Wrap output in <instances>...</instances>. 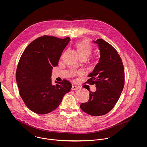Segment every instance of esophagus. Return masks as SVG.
Masks as SVG:
<instances>
[{
    "mask_svg": "<svg viewBox=\"0 0 147 147\" xmlns=\"http://www.w3.org/2000/svg\"><path fill=\"white\" fill-rule=\"evenodd\" d=\"M79 86H76V85H73L72 86V90H77V89H79Z\"/></svg>",
    "mask_w": 147,
    "mask_h": 147,
    "instance_id": "esophagus-1",
    "label": "esophagus"
}]
</instances>
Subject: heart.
I'll return each mask as SVG.
<instances>
[{
	"label": "heart",
	"mask_w": 147,
	"mask_h": 147,
	"mask_svg": "<svg viewBox=\"0 0 147 147\" xmlns=\"http://www.w3.org/2000/svg\"><path fill=\"white\" fill-rule=\"evenodd\" d=\"M77 50L82 58L88 57L92 53V47L90 42L88 40H84L77 42L76 44Z\"/></svg>",
	"instance_id": "heart-1"
}]
</instances>
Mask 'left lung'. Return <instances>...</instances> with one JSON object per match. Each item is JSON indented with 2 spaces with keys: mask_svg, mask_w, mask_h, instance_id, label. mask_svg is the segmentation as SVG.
Wrapping results in <instances>:
<instances>
[{
  "mask_svg": "<svg viewBox=\"0 0 147 147\" xmlns=\"http://www.w3.org/2000/svg\"><path fill=\"white\" fill-rule=\"evenodd\" d=\"M94 42L98 45L100 58L86 83L95 84L97 89L90 92L88 101L80 106L89 115L100 116L108 113L118 101L124 88L125 71L118 53L110 43L102 39Z\"/></svg>",
  "mask_w": 147,
  "mask_h": 147,
  "instance_id": "1",
  "label": "left lung"
}]
</instances>
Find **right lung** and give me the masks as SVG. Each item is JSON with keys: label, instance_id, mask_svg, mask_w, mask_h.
Masks as SVG:
<instances>
[{"label": "right lung", "instance_id": "add662e5", "mask_svg": "<svg viewBox=\"0 0 147 147\" xmlns=\"http://www.w3.org/2000/svg\"><path fill=\"white\" fill-rule=\"evenodd\" d=\"M43 36L31 42L25 49L18 63L16 79L19 93L25 105L33 112L45 114L55 110L72 84L66 80L53 85V67L58 64L63 50L70 41Z\"/></svg>", "mask_w": 147, "mask_h": 147}]
</instances>
